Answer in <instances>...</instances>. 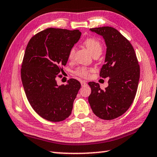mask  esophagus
Returning a JSON list of instances; mask_svg holds the SVG:
<instances>
[{"label":"esophagus","instance_id":"1","mask_svg":"<svg viewBox=\"0 0 157 157\" xmlns=\"http://www.w3.org/2000/svg\"><path fill=\"white\" fill-rule=\"evenodd\" d=\"M81 82V85H82V86H86V85L87 84V83H86V81H81L80 82Z\"/></svg>","mask_w":157,"mask_h":157}]
</instances>
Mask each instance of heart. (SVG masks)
I'll return each mask as SVG.
<instances>
[{
	"mask_svg": "<svg viewBox=\"0 0 157 157\" xmlns=\"http://www.w3.org/2000/svg\"><path fill=\"white\" fill-rule=\"evenodd\" d=\"M84 46L86 47V48L89 50V52L91 53L93 55L95 54H98V53L102 52V46L100 42L98 40V39L95 38H92V37H89L84 40ZM74 53H75V48H72L70 50L68 53V59H73L74 56ZM91 70L89 68H87L86 67H79L74 71V74L78 76L81 77L83 78H88L90 75V72Z\"/></svg>",
	"mask_w": 157,
	"mask_h": 157,
	"instance_id": "obj_1",
	"label": "heart"
}]
</instances>
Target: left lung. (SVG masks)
Instances as JSON below:
<instances>
[{"mask_svg": "<svg viewBox=\"0 0 157 157\" xmlns=\"http://www.w3.org/2000/svg\"><path fill=\"white\" fill-rule=\"evenodd\" d=\"M105 39V64L100 72L109 78L108 86L101 89L98 83L89 82L91 93L89 102L95 115L103 120H113L123 115L134 100L140 78V66L130 42L112 27L91 28Z\"/></svg>", "mask_w": 157, "mask_h": 157, "instance_id": "left-lung-1", "label": "left lung"}]
</instances>
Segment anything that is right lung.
<instances>
[{"mask_svg": "<svg viewBox=\"0 0 157 157\" xmlns=\"http://www.w3.org/2000/svg\"><path fill=\"white\" fill-rule=\"evenodd\" d=\"M80 36L78 30L48 28L32 37L26 47L21 70L23 86L31 107L47 121H62L72 111L81 84L72 78L58 86L56 78Z\"/></svg>", "mask_w": 157, "mask_h": 157, "instance_id": "1", "label": "right lung"}]
</instances>
